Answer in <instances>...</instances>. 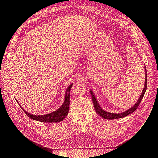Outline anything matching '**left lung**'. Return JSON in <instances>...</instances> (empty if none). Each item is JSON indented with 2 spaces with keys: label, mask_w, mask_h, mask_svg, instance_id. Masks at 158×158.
<instances>
[{
  "label": "left lung",
  "mask_w": 158,
  "mask_h": 158,
  "mask_svg": "<svg viewBox=\"0 0 158 158\" xmlns=\"http://www.w3.org/2000/svg\"><path fill=\"white\" fill-rule=\"evenodd\" d=\"M145 70H146V79H145V84H144V89L142 90V93L140 95V97L138 99V100L137 101V102L136 103V104L134 106L132 107H131V109H129L127 111L121 113H109L107 112L106 111H104L103 109H102L101 108V107L99 106V105L97 101L96 98H95V95L93 93V92L92 90H90V93H91V95H92V102H93V104H94V106L95 110V112H96L99 116H101L102 118H105V119H117V118H123V117H125L128 114H130L131 113H132L133 112L135 111V110L137 109V107L139 106L142 99L144 97V94L146 92V88H147V73H146V66H145Z\"/></svg>",
  "instance_id": "8db88e82"
}]
</instances>
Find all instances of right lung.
<instances>
[{"instance_id": "1", "label": "right lung", "mask_w": 158, "mask_h": 158, "mask_svg": "<svg viewBox=\"0 0 158 158\" xmlns=\"http://www.w3.org/2000/svg\"><path fill=\"white\" fill-rule=\"evenodd\" d=\"M72 85H73V84H70L69 88L66 90L64 102L63 104V106H62L59 109H57L56 111L51 113L44 114V115H34V114H30L29 113H27L26 111H25V110L22 107V106H20H20L27 115L31 119H33V120H35L43 123H57L62 121L66 116H67L69 111L70 92Z\"/></svg>"}]
</instances>
